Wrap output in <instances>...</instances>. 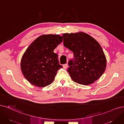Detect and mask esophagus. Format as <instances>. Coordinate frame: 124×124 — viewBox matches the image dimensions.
I'll list each match as a JSON object with an SVG mask.
<instances>
[{
	"label": "esophagus",
	"mask_w": 124,
	"mask_h": 124,
	"mask_svg": "<svg viewBox=\"0 0 124 124\" xmlns=\"http://www.w3.org/2000/svg\"><path fill=\"white\" fill-rule=\"evenodd\" d=\"M68 64H64V65H63V68L64 69H67L68 68Z\"/></svg>",
	"instance_id": "obj_1"
}]
</instances>
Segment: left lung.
Returning <instances> with one entry per match:
<instances>
[{
    "mask_svg": "<svg viewBox=\"0 0 124 124\" xmlns=\"http://www.w3.org/2000/svg\"><path fill=\"white\" fill-rule=\"evenodd\" d=\"M63 44L72 51L74 59L69 62L67 71L73 80L89 85L98 79L105 70L107 61L99 44L85 33H64Z\"/></svg>",
    "mask_w": 124,
    "mask_h": 124,
    "instance_id": "8db88e82",
    "label": "left lung"
}]
</instances>
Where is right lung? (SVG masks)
Instances as JSON below:
<instances>
[{
	"label": "right lung",
	"mask_w": 124,
	"mask_h": 124,
	"mask_svg": "<svg viewBox=\"0 0 124 124\" xmlns=\"http://www.w3.org/2000/svg\"><path fill=\"white\" fill-rule=\"evenodd\" d=\"M62 42L59 35H42L28 47L21 66L24 77L32 85L44 87L54 80L58 70L63 67L54 50Z\"/></svg>",
	"instance_id": "obj_1"
}]
</instances>
